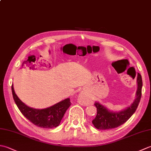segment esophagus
Here are the masks:
<instances>
[{"mask_svg":"<svg viewBox=\"0 0 151 151\" xmlns=\"http://www.w3.org/2000/svg\"><path fill=\"white\" fill-rule=\"evenodd\" d=\"M78 101L81 104H88L89 102L88 99L87 98V97H86V94L84 92L80 93V94L78 95Z\"/></svg>","mask_w":151,"mask_h":151,"instance_id":"34e87169","label":"esophagus"}]
</instances>
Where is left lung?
Segmentation results:
<instances>
[{
    "mask_svg": "<svg viewBox=\"0 0 151 151\" xmlns=\"http://www.w3.org/2000/svg\"><path fill=\"white\" fill-rule=\"evenodd\" d=\"M137 90L135 99L130 105L120 111L110 110L99 102H96L95 106L97 108V114L92 121L94 127L99 130H108L114 129L124 124L132 116L138 106L142 97V78L139 73L137 75Z\"/></svg>",
    "mask_w": 151,
    "mask_h": 151,
    "instance_id": "8db88e82",
    "label": "left lung"
}]
</instances>
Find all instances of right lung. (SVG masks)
I'll use <instances>...</instances> for the list:
<instances>
[{"label":"right lung","instance_id":"add662e5","mask_svg":"<svg viewBox=\"0 0 151 151\" xmlns=\"http://www.w3.org/2000/svg\"><path fill=\"white\" fill-rule=\"evenodd\" d=\"M12 90L15 104L22 115L34 124L43 129H53L58 126L65 111L70 106V99L67 98L46 108H31L19 99L13 85Z\"/></svg>","mask_w":151,"mask_h":151}]
</instances>
